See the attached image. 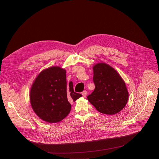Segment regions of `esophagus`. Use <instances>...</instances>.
Returning <instances> with one entry per match:
<instances>
[{
    "label": "esophagus",
    "instance_id": "esophagus-1",
    "mask_svg": "<svg viewBox=\"0 0 159 159\" xmlns=\"http://www.w3.org/2000/svg\"><path fill=\"white\" fill-rule=\"evenodd\" d=\"M82 96H83L84 98L86 97V96H87V90H84V91H83V92L82 93Z\"/></svg>",
    "mask_w": 159,
    "mask_h": 159
}]
</instances>
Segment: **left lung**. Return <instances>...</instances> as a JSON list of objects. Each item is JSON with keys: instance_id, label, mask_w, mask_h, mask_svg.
Returning <instances> with one entry per match:
<instances>
[{"instance_id": "1", "label": "left lung", "mask_w": 159, "mask_h": 159, "mask_svg": "<svg viewBox=\"0 0 159 159\" xmlns=\"http://www.w3.org/2000/svg\"><path fill=\"white\" fill-rule=\"evenodd\" d=\"M94 91L87 96L89 101L100 112L115 115L126 106L128 92L125 83L111 66L99 63L93 66Z\"/></svg>"}]
</instances>
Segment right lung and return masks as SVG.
<instances>
[{"instance_id": "1", "label": "right lung", "mask_w": 159, "mask_h": 159, "mask_svg": "<svg viewBox=\"0 0 159 159\" xmlns=\"http://www.w3.org/2000/svg\"><path fill=\"white\" fill-rule=\"evenodd\" d=\"M81 96L74 92L72 82L66 87L65 70L53 66L42 71L36 77L31 89L30 101L33 109L41 120L57 123L69 114L70 102Z\"/></svg>"}]
</instances>
